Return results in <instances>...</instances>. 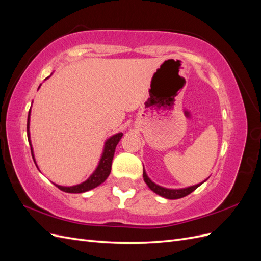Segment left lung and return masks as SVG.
I'll use <instances>...</instances> for the list:
<instances>
[{
    "mask_svg": "<svg viewBox=\"0 0 261 261\" xmlns=\"http://www.w3.org/2000/svg\"><path fill=\"white\" fill-rule=\"evenodd\" d=\"M144 180L146 181V184L148 185V187L151 189V191H153L155 194L160 195L162 197H164V198L167 199H178V198H183V197L187 196L191 194L192 192H194L196 188H198L202 183H204L206 180H203L202 183L200 184H197V185H194V186H191V187H187V188H180V189H171V188H165V187H162V186H159L156 185L155 183H153V181L150 179L147 175L146 171L144 170Z\"/></svg>",
    "mask_w": 261,
    "mask_h": 261,
    "instance_id": "1",
    "label": "left lung"
}]
</instances>
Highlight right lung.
<instances>
[{"instance_id": "1", "label": "right lung", "mask_w": 261, "mask_h": 261, "mask_svg": "<svg viewBox=\"0 0 261 261\" xmlns=\"http://www.w3.org/2000/svg\"><path fill=\"white\" fill-rule=\"evenodd\" d=\"M40 87V86H39ZM29 124H30V110L28 113V120H27V137H28V141L30 145V149H31V155H33V159L36 163L35 160V155H34V150H33V146H31V141H30V132H29ZM123 136V133H117L115 135L110 137L105 144V149L103 152H102L101 159L99 161V164L97 169L94 170V172L89 176V178L83 181V183L75 185V186H60L54 184L58 188H60L61 191L65 192V193H72V194H80V193H85L88 192L90 189L99 186L100 184L103 183V181L108 178V176L111 173V167H112V160L114 156V151L116 145L118 144V141L121 140ZM37 165V164H36ZM38 168V167H37Z\"/></svg>"}]
</instances>
